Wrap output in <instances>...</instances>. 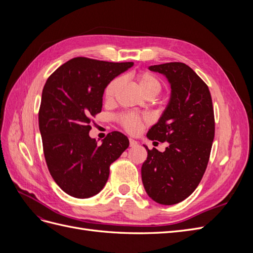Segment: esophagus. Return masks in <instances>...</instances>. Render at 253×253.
<instances>
[{
    "label": "esophagus",
    "mask_w": 253,
    "mask_h": 253,
    "mask_svg": "<svg viewBox=\"0 0 253 253\" xmlns=\"http://www.w3.org/2000/svg\"><path fill=\"white\" fill-rule=\"evenodd\" d=\"M128 140H129V147L133 148V147H136V145L138 144V142H137V141L134 140V139H132V138H129Z\"/></svg>",
    "instance_id": "obj_1"
}]
</instances>
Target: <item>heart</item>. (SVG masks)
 I'll list each match as a JSON object with an SVG mask.
<instances>
[{
  "label": "heart",
  "mask_w": 253,
  "mask_h": 253,
  "mask_svg": "<svg viewBox=\"0 0 253 253\" xmlns=\"http://www.w3.org/2000/svg\"><path fill=\"white\" fill-rule=\"evenodd\" d=\"M135 80L138 88L145 98H154L162 89V82L154 74L150 72H141L135 76ZM121 86V79L115 78L109 82L104 89V99L106 101H112L117 90ZM119 124L128 133L135 134L141 128L143 122L147 121V117L139 116L134 113L122 114L118 118Z\"/></svg>",
  "instance_id": "obj_1"
}]
</instances>
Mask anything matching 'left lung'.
<instances>
[{"instance_id": "8db88e82", "label": "left lung", "mask_w": 253, "mask_h": 253, "mask_svg": "<svg viewBox=\"0 0 253 253\" xmlns=\"http://www.w3.org/2000/svg\"><path fill=\"white\" fill-rule=\"evenodd\" d=\"M171 84V98L163 116L147 134L151 140L169 142L165 152L148 151L141 167L145 192L162 205L186 200L200 185L210 158L215 132L208 85L181 62L152 65Z\"/></svg>"}]
</instances>
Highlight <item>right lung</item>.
Returning a JSON list of instances; mask_svg holds the SVG:
<instances>
[{
    "mask_svg": "<svg viewBox=\"0 0 253 253\" xmlns=\"http://www.w3.org/2000/svg\"><path fill=\"white\" fill-rule=\"evenodd\" d=\"M133 62H106L85 57L67 61L45 83L39 128L48 171L68 195L87 198L105 186L110 166L128 147L120 132H112L101 145L90 138V122L101 112L104 88Z\"/></svg>",
    "mask_w": 253,
    "mask_h": 253,
    "instance_id": "obj_1",
    "label": "right lung"
}]
</instances>
